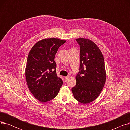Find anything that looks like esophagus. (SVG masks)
<instances>
[{"label":"esophagus","mask_w":130,"mask_h":130,"mask_svg":"<svg viewBox=\"0 0 130 130\" xmlns=\"http://www.w3.org/2000/svg\"><path fill=\"white\" fill-rule=\"evenodd\" d=\"M64 78H65V81H67L68 79H69V76L64 77Z\"/></svg>","instance_id":"1"}]
</instances>
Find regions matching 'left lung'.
<instances>
[{"instance_id":"obj_1","label":"left lung","mask_w":130,"mask_h":130,"mask_svg":"<svg viewBox=\"0 0 130 130\" xmlns=\"http://www.w3.org/2000/svg\"><path fill=\"white\" fill-rule=\"evenodd\" d=\"M80 47L79 71L76 76V84L72 92L76 100L87 104L100 94L106 80L103 55L92 40L76 39Z\"/></svg>"}]
</instances>
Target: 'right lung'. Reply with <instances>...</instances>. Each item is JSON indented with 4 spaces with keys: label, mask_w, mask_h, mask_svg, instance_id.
Instances as JSON below:
<instances>
[{
    "label": "right lung",
    "mask_w": 130,
    "mask_h": 130,
    "mask_svg": "<svg viewBox=\"0 0 130 130\" xmlns=\"http://www.w3.org/2000/svg\"><path fill=\"white\" fill-rule=\"evenodd\" d=\"M66 40L50 38L40 40L30 51L25 70L28 88L33 96L41 102L55 98L63 80L57 77L55 56Z\"/></svg>",
    "instance_id": "add662e5"
}]
</instances>
